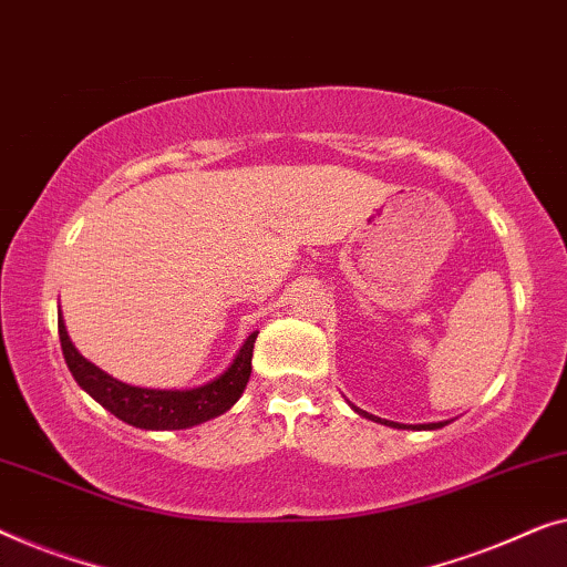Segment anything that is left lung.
Here are the masks:
<instances>
[{
  "label": "left lung",
  "instance_id": "8db88e82",
  "mask_svg": "<svg viewBox=\"0 0 567 567\" xmlns=\"http://www.w3.org/2000/svg\"><path fill=\"white\" fill-rule=\"evenodd\" d=\"M354 411H357V413H362L364 419L378 421V424H385V426H395V429H416V432H421V429H442V426H446V421H440V424H416V426H403V424H395V421H385V419L372 416V413H367V411H362V409H357V405H354Z\"/></svg>",
  "mask_w": 567,
  "mask_h": 567
}]
</instances>
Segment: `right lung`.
<instances>
[{"mask_svg":"<svg viewBox=\"0 0 567 567\" xmlns=\"http://www.w3.org/2000/svg\"><path fill=\"white\" fill-rule=\"evenodd\" d=\"M257 333L259 331H254L251 337L246 339V344L241 347V352L236 354L234 364H230L220 378L207 382V385L193 390H148L125 385V382L102 372L100 367L86 362L69 341L66 326L59 321L63 360H66L71 374H74V380L79 382V388H84L102 409H107L113 416L125 421V424L151 429V432L189 429L226 413L230 405L241 398L246 382H249Z\"/></svg>","mask_w":567,"mask_h":567,"instance_id":"1","label":"right lung"}]
</instances>
